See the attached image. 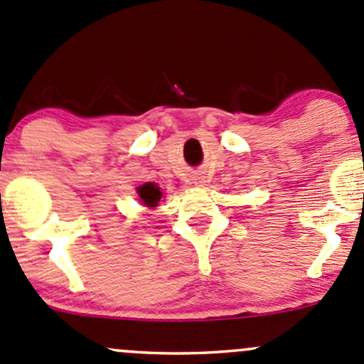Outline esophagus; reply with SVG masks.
Here are the masks:
<instances>
[{
	"label": "esophagus",
	"mask_w": 364,
	"mask_h": 364,
	"mask_svg": "<svg viewBox=\"0 0 364 364\" xmlns=\"http://www.w3.org/2000/svg\"><path fill=\"white\" fill-rule=\"evenodd\" d=\"M195 183H197V185H200V186H202V181H195Z\"/></svg>",
	"instance_id": "esophagus-1"
}]
</instances>
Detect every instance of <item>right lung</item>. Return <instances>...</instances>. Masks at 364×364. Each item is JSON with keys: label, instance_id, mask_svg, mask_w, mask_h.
<instances>
[{"label": "right lung", "instance_id": "right-lung-1", "mask_svg": "<svg viewBox=\"0 0 364 364\" xmlns=\"http://www.w3.org/2000/svg\"><path fill=\"white\" fill-rule=\"evenodd\" d=\"M139 197L141 200H143V204H146L148 208H155V205L159 204L160 198H162V192H160L159 186L153 185V183H146V185H143L139 188Z\"/></svg>", "mask_w": 364, "mask_h": 364}]
</instances>
